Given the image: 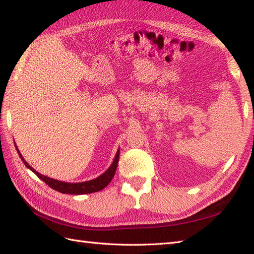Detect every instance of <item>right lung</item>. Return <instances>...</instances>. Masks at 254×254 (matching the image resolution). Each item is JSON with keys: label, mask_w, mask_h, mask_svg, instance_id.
Masks as SVG:
<instances>
[{"label": "right lung", "mask_w": 254, "mask_h": 254, "mask_svg": "<svg viewBox=\"0 0 254 254\" xmlns=\"http://www.w3.org/2000/svg\"><path fill=\"white\" fill-rule=\"evenodd\" d=\"M15 147H16L17 152H18L19 157L21 158L22 162L25 163V166L29 170H31L32 172L35 175H37L40 180H42L43 182H45L47 185H49L51 188H53V190H55L60 191L62 193H71V194H84V193L96 192V191L104 190V188L109 184L111 180H113V178L115 176L118 162H119V155H120V148H119L117 151L113 163H111V166L107 170H106L102 175H99L98 178L91 180V181L81 182V183H67V182H63V181L52 179V178H49V176H45L43 174L39 173L38 171H35L30 166V164H29L25 160V159H23V157L21 156L18 147H17L16 144H15Z\"/></svg>", "instance_id": "add662e5"}]
</instances>
